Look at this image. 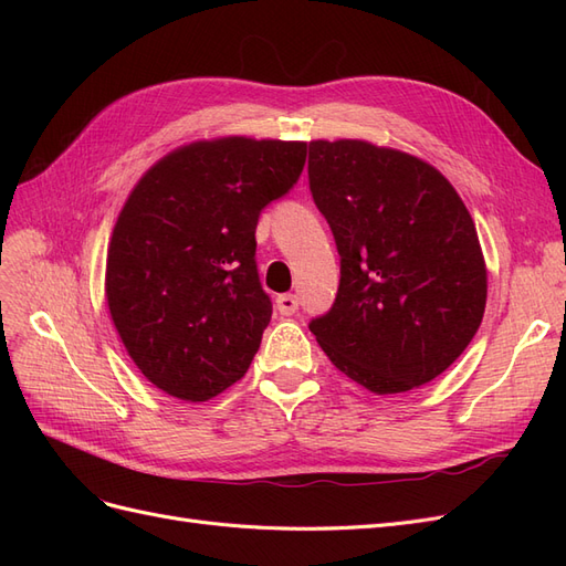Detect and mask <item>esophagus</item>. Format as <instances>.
I'll use <instances>...</instances> for the list:
<instances>
[{
    "instance_id": "34e87169",
    "label": "esophagus",
    "mask_w": 566,
    "mask_h": 566,
    "mask_svg": "<svg viewBox=\"0 0 566 566\" xmlns=\"http://www.w3.org/2000/svg\"><path fill=\"white\" fill-rule=\"evenodd\" d=\"M276 310L283 314V316H293L297 310H300V300L297 295H279L276 300Z\"/></svg>"
}]
</instances>
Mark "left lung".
<instances>
[{"label": "left lung", "mask_w": 566, "mask_h": 566, "mask_svg": "<svg viewBox=\"0 0 566 566\" xmlns=\"http://www.w3.org/2000/svg\"><path fill=\"white\" fill-rule=\"evenodd\" d=\"M310 191L339 254L335 302L310 331L333 366L375 394L434 380L486 306L474 221L449 179L368 142H312Z\"/></svg>", "instance_id": "8db88e82"}]
</instances>
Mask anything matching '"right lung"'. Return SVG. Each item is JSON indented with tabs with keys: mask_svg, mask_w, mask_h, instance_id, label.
I'll list each match as a JSON object with an SVG mask.
<instances>
[{
	"mask_svg": "<svg viewBox=\"0 0 566 566\" xmlns=\"http://www.w3.org/2000/svg\"><path fill=\"white\" fill-rule=\"evenodd\" d=\"M306 144L229 136L169 153L113 229L106 300L132 361L169 397L208 401L248 373L271 321L256 221L302 175Z\"/></svg>",
	"mask_w": 566,
	"mask_h": 566,
	"instance_id": "add662e5",
	"label": "right lung"
}]
</instances>
